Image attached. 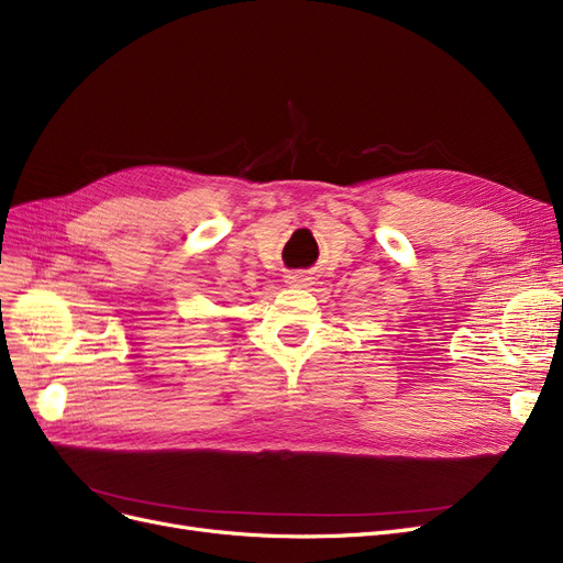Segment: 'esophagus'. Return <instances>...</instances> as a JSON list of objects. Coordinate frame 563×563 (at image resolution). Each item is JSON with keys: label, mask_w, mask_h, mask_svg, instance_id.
Wrapping results in <instances>:
<instances>
[{"label": "esophagus", "mask_w": 563, "mask_h": 563, "mask_svg": "<svg viewBox=\"0 0 563 563\" xmlns=\"http://www.w3.org/2000/svg\"><path fill=\"white\" fill-rule=\"evenodd\" d=\"M285 283L289 285V287H310L312 285V276L308 274V272H291V274H287L285 276Z\"/></svg>", "instance_id": "obj_1"}]
</instances>
